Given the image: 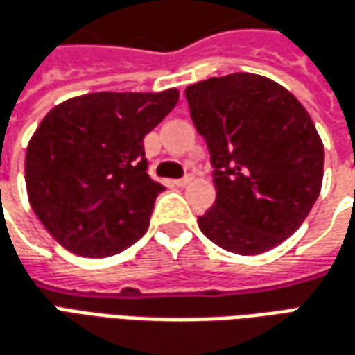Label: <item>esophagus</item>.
<instances>
[{
  "mask_svg": "<svg viewBox=\"0 0 355 355\" xmlns=\"http://www.w3.org/2000/svg\"><path fill=\"white\" fill-rule=\"evenodd\" d=\"M190 182H192V175H186V177L175 180V184L180 186V188H182V186H188V184H190Z\"/></svg>",
  "mask_w": 355,
  "mask_h": 355,
  "instance_id": "34e87169",
  "label": "esophagus"
}]
</instances>
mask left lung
<instances>
[{
    "label": "left lung",
    "instance_id": "8db88e82",
    "mask_svg": "<svg viewBox=\"0 0 355 355\" xmlns=\"http://www.w3.org/2000/svg\"><path fill=\"white\" fill-rule=\"evenodd\" d=\"M186 101L217 188L211 209L198 217L200 230L232 254L279 246L321 192L324 150L311 117L281 84L252 73L192 84Z\"/></svg>",
    "mask_w": 355,
    "mask_h": 355
}]
</instances>
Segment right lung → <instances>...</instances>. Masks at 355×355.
<instances>
[{
    "mask_svg": "<svg viewBox=\"0 0 355 355\" xmlns=\"http://www.w3.org/2000/svg\"><path fill=\"white\" fill-rule=\"evenodd\" d=\"M177 88L96 92L59 103L26 148L28 200L61 246L107 257L146 234L157 194L144 136L169 115Z\"/></svg>",
    "mask_w": 355,
    "mask_h": 355,
    "instance_id": "add662e5",
    "label": "right lung"
}]
</instances>
